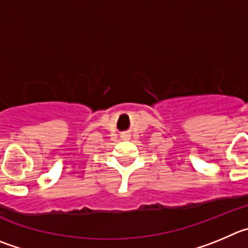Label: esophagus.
<instances>
[{
    "mask_svg": "<svg viewBox=\"0 0 248 248\" xmlns=\"http://www.w3.org/2000/svg\"><path fill=\"white\" fill-rule=\"evenodd\" d=\"M122 140H128V135H122Z\"/></svg>",
    "mask_w": 248,
    "mask_h": 248,
    "instance_id": "esophagus-1",
    "label": "esophagus"
}]
</instances>
